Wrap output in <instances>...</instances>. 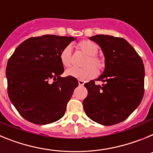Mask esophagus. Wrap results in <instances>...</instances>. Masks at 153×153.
Returning a JSON list of instances; mask_svg holds the SVG:
<instances>
[{
  "label": "esophagus",
  "instance_id": "1",
  "mask_svg": "<svg viewBox=\"0 0 153 153\" xmlns=\"http://www.w3.org/2000/svg\"><path fill=\"white\" fill-rule=\"evenodd\" d=\"M78 83H79V86H83L84 85V82L83 80H81V79L78 80Z\"/></svg>",
  "mask_w": 153,
  "mask_h": 153
}]
</instances>
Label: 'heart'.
Returning <instances> with one entry per match:
<instances>
[{
	"mask_svg": "<svg viewBox=\"0 0 153 153\" xmlns=\"http://www.w3.org/2000/svg\"><path fill=\"white\" fill-rule=\"evenodd\" d=\"M77 48L87 56L83 66V68L76 69L74 67L67 69L65 74L69 76L79 79H90L95 77L97 71L101 72L105 67V62L102 58L97 55L99 51V46L91 40H82L77 44ZM72 50L70 46L64 47L60 54V60L64 67H70L71 64ZM97 68L96 70L95 69Z\"/></svg>",
	"mask_w": 153,
	"mask_h": 153,
	"instance_id": "heart-1",
	"label": "heart"
}]
</instances>
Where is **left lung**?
Returning <instances> with one entry per match:
<instances>
[{"label":"left lung","mask_w":153,"mask_h":153,"mask_svg":"<svg viewBox=\"0 0 153 153\" xmlns=\"http://www.w3.org/2000/svg\"><path fill=\"white\" fill-rule=\"evenodd\" d=\"M102 50L105 70L95 81L85 83L83 104L86 116L103 126L123 122L139 106L144 94L145 69L140 55L123 38L109 35L90 37Z\"/></svg>","instance_id":"obj_1"}]
</instances>
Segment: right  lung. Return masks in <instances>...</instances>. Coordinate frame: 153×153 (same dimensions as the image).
<instances>
[{
    "mask_svg": "<svg viewBox=\"0 0 153 153\" xmlns=\"http://www.w3.org/2000/svg\"><path fill=\"white\" fill-rule=\"evenodd\" d=\"M76 40L56 35L30 37L16 48L6 68L7 93L21 117L46 125L64 115L67 102L78 86L75 77H61L64 69L60 54Z\"/></svg>",
    "mask_w": 153,
    "mask_h": 153,
    "instance_id": "1",
    "label": "right lung"
}]
</instances>
